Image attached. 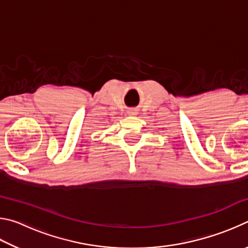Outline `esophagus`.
I'll list each match as a JSON object with an SVG mask.
<instances>
[{
	"label": "esophagus",
	"mask_w": 248,
	"mask_h": 248,
	"mask_svg": "<svg viewBox=\"0 0 248 248\" xmlns=\"http://www.w3.org/2000/svg\"><path fill=\"white\" fill-rule=\"evenodd\" d=\"M127 114L129 115V116H136V115H138V112H137V110L136 109H131V110H129Z\"/></svg>",
	"instance_id": "obj_1"
}]
</instances>
